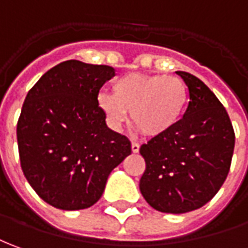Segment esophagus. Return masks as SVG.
Here are the masks:
<instances>
[{"instance_id":"obj_1","label":"esophagus","mask_w":248,"mask_h":248,"mask_svg":"<svg viewBox=\"0 0 248 248\" xmlns=\"http://www.w3.org/2000/svg\"><path fill=\"white\" fill-rule=\"evenodd\" d=\"M131 150H132V153H134V154L139 153V150H140V146H139L138 143H132V144H131Z\"/></svg>"}]
</instances>
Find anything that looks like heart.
I'll list each match as a JSON object with an SVG mask.
<instances>
[{"label": "heart", "mask_w": 248, "mask_h": 248, "mask_svg": "<svg viewBox=\"0 0 248 248\" xmlns=\"http://www.w3.org/2000/svg\"><path fill=\"white\" fill-rule=\"evenodd\" d=\"M97 104L107 121L119 128L131 112V123L148 138L169 134L184 119L189 92L178 77L131 73L112 86V94L100 93Z\"/></svg>", "instance_id": "1"}]
</instances>
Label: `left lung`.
<instances>
[{
    "label": "left lung",
    "mask_w": 248,
    "mask_h": 248,
    "mask_svg": "<svg viewBox=\"0 0 248 248\" xmlns=\"http://www.w3.org/2000/svg\"><path fill=\"white\" fill-rule=\"evenodd\" d=\"M189 89L184 119L140 147V192L154 209L186 213L215 197L231 167L235 132L223 104L197 77L175 71Z\"/></svg>",
    "instance_id": "8db88e82"
}]
</instances>
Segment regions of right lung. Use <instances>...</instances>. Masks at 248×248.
Listing matches in <instances>:
<instances>
[{"instance_id": "add662e5", "label": "right lung", "mask_w": 248, "mask_h": 248, "mask_svg": "<svg viewBox=\"0 0 248 248\" xmlns=\"http://www.w3.org/2000/svg\"><path fill=\"white\" fill-rule=\"evenodd\" d=\"M112 77L110 66L66 61L25 97L17 123L21 169L37 196L58 209L94 205L110 171L131 154V141L108 128L97 104Z\"/></svg>"}]
</instances>
